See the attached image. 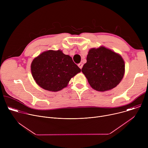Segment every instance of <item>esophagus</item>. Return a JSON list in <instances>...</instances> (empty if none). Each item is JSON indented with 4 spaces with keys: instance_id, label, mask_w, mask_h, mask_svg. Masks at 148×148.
<instances>
[{
    "instance_id": "obj_1",
    "label": "esophagus",
    "mask_w": 148,
    "mask_h": 148,
    "mask_svg": "<svg viewBox=\"0 0 148 148\" xmlns=\"http://www.w3.org/2000/svg\"><path fill=\"white\" fill-rule=\"evenodd\" d=\"M78 67L81 69L82 68V66H83V64H82V63H81V62H80L79 64H78Z\"/></svg>"
}]
</instances>
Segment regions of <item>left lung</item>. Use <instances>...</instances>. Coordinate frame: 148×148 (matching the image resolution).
<instances>
[{"instance_id": "left-lung-1", "label": "left lung", "mask_w": 148, "mask_h": 148, "mask_svg": "<svg viewBox=\"0 0 148 148\" xmlns=\"http://www.w3.org/2000/svg\"><path fill=\"white\" fill-rule=\"evenodd\" d=\"M81 71L94 90L103 92L116 87L121 81L125 62L120 54L100 46L89 50Z\"/></svg>"}]
</instances>
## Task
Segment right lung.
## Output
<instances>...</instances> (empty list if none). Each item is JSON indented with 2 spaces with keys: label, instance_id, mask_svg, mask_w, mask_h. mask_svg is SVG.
I'll use <instances>...</instances> for the list:
<instances>
[{
  "label": "right lung",
  "instance_id": "add662e5",
  "mask_svg": "<svg viewBox=\"0 0 148 148\" xmlns=\"http://www.w3.org/2000/svg\"><path fill=\"white\" fill-rule=\"evenodd\" d=\"M35 82L44 90L57 92L66 87L71 78L81 72L72 58L60 50H47L35 57L31 64Z\"/></svg>",
  "mask_w": 148,
  "mask_h": 148
}]
</instances>
